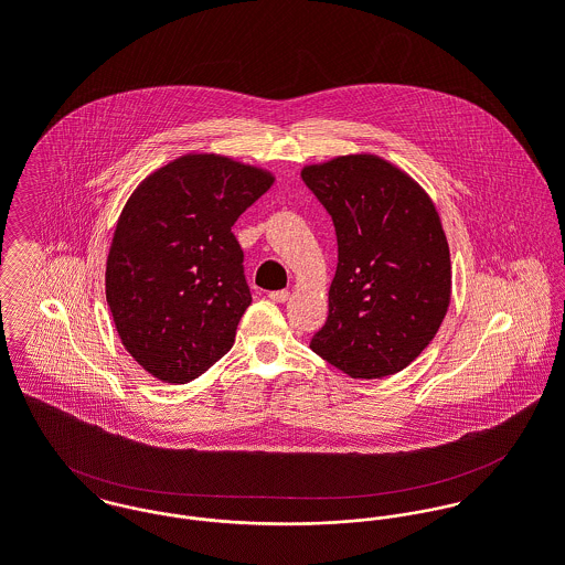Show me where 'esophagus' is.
Here are the masks:
<instances>
[{"mask_svg":"<svg viewBox=\"0 0 565 565\" xmlns=\"http://www.w3.org/2000/svg\"><path fill=\"white\" fill-rule=\"evenodd\" d=\"M267 298H269L271 302H287V300H289V291H287V289H282V291H269Z\"/></svg>","mask_w":565,"mask_h":565,"instance_id":"obj_1","label":"esophagus"}]
</instances>
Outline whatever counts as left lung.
Returning a JSON list of instances; mask_svg holds the SVG:
<instances>
[{"instance_id":"8db88e82","label":"left lung","mask_w":565,"mask_h":565,"mask_svg":"<svg viewBox=\"0 0 565 565\" xmlns=\"http://www.w3.org/2000/svg\"><path fill=\"white\" fill-rule=\"evenodd\" d=\"M337 233L328 320L311 348L352 379L404 370L450 305V249L428 193L396 164L348 154L302 169Z\"/></svg>"}]
</instances>
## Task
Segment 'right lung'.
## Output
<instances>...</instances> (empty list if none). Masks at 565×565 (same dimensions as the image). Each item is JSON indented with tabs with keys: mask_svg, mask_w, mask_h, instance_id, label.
<instances>
[{
	"mask_svg": "<svg viewBox=\"0 0 565 565\" xmlns=\"http://www.w3.org/2000/svg\"><path fill=\"white\" fill-rule=\"evenodd\" d=\"M260 167L184 154L128 198L106 258L124 348L162 383H189L235 343L252 302L233 226L269 186Z\"/></svg>",
	"mask_w": 565,
	"mask_h": 565,
	"instance_id": "1",
	"label": "right lung"
}]
</instances>
